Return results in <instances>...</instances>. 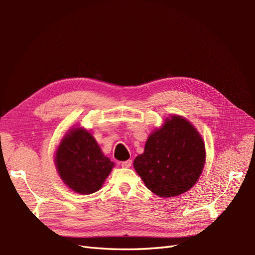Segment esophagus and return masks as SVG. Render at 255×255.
Masks as SVG:
<instances>
[{"label": "esophagus", "instance_id": "1", "mask_svg": "<svg viewBox=\"0 0 255 255\" xmlns=\"http://www.w3.org/2000/svg\"><path fill=\"white\" fill-rule=\"evenodd\" d=\"M121 166H122L123 168H129L130 166H132V160L128 159V160H126V161H122Z\"/></svg>", "mask_w": 255, "mask_h": 255}]
</instances>
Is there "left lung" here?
Segmentation results:
<instances>
[{"mask_svg":"<svg viewBox=\"0 0 255 255\" xmlns=\"http://www.w3.org/2000/svg\"><path fill=\"white\" fill-rule=\"evenodd\" d=\"M203 138L187 119L179 115L166 118L149 135L134 168L145 186L161 198L176 197L198 182L205 165Z\"/></svg>","mask_w":255,"mask_h":255,"instance_id":"1","label":"left lung"}]
</instances>
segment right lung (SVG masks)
<instances>
[{
  "label": "right lung",
  "instance_id": "right-lung-1",
  "mask_svg": "<svg viewBox=\"0 0 255 255\" xmlns=\"http://www.w3.org/2000/svg\"><path fill=\"white\" fill-rule=\"evenodd\" d=\"M54 161L61 181L80 195L98 191L115 167L92 133L83 127L68 129L57 145Z\"/></svg>",
  "mask_w": 255,
  "mask_h": 255
}]
</instances>
